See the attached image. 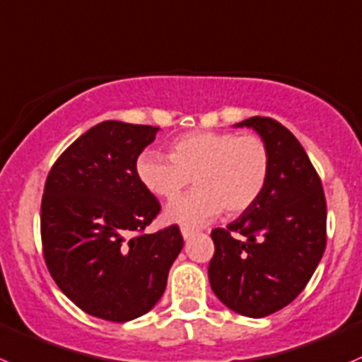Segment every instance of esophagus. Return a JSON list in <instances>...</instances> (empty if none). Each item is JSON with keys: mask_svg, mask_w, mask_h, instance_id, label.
Instances as JSON below:
<instances>
[{"mask_svg": "<svg viewBox=\"0 0 362 362\" xmlns=\"http://www.w3.org/2000/svg\"><path fill=\"white\" fill-rule=\"evenodd\" d=\"M181 234H182V238H185L186 241H188L189 238H193V235H195V230H192V228L182 227V228H181Z\"/></svg>", "mask_w": 362, "mask_h": 362, "instance_id": "obj_1", "label": "esophagus"}]
</instances>
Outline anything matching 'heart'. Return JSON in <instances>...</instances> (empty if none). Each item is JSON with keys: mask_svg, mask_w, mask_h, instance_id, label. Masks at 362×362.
I'll return each mask as SVG.
<instances>
[{"mask_svg": "<svg viewBox=\"0 0 362 362\" xmlns=\"http://www.w3.org/2000/svg\"><path fill=\"white\" fill-rule=\"evenodd\" d=\"M137 176L160 199L175 200L191 177L197 185L170 204L165 218L185 227H200L223 211L241 214L255 206L271 176V151L255 134L192 132L169 146V158L146 151L137 160Z\"/></svg>", "mask_w": 362, "mask_h": 362, "instance_id": "b5f03b06", "label": "heart"}]
</instances>
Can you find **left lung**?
<instances>
[{"label": "left lung", "mask_w": 362, "mask_h": 362, "mask_svg": "<svg viewBox=\"0 0 362 362\" xmlns=\"http://www.w3.org/2000/svg\"><path fill=\"white\" fill-rule=\"evenodd\" d=\"M267 142L271 176L255 206L225 228H214L207 274L216 298L245 317L260 318L291 304L313 276L327 243L322 181L291 130L253 116Z\"/></svg>", "instance_id": "1"}]
</instances>
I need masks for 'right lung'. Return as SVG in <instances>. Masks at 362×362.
Returning a JSON list of instances; mask_svg holds the SVG:
<instances>
[{
  "instance_id": "obj_1",
  "label": "right lung",
  "mask_w": 362,
  "mask_h": 362,
  "mask_svg": "<svg viewBox=\"0 0 362 362\" xmlns=\"http://www.w3.org/2000/svg\"><path fill=\"white\" fill-rule=\"evenodd\" d=\"M158 127L103 121L71 142L45 181V266L75 306L109 322L148 313L182 248L177 225L146 234L162 211L137 176Z\"/></svg>"
}]
</instances>
